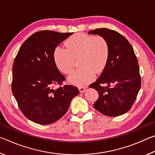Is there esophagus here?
Masks as SVG:
<instances>
[{
    "label": "esophagus",
    "instance_id": "esophagus-1",
    "mask_svg": "<svg viewBox=\"0 0 155 155\" xmlns=\"http://www.w3.org/2000/svg\"><path fill=\"white\" fill-rule=\"evenodd\" d=\"M87 88H88L87 86H80V87H78V90H79L80 92L83 93V92H84V91H85L86 90H87Z\"/></svg>",
    "mask_w": 155,
    "mask_h": 155
}]
</instances>
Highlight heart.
<instances>
[{"mask_svg": "<svg viewBox=\"0 0 155 155\" xmlns=\"http://www.w3.org/2000/svg\"><path fill=\"white\" fill-rule=\"evenodd\" d=\"M65 48L57 46L53 52V59L57 67L65 74L72 71L74 59H78L80 68L69 77L71 83L83 85L90 82L95 72L103 71L108 61L109 48L107 41L101 36L77 33L70 36L65 42Z\"/></svg>", "mask_w": 155, "mask_h": 155, "instance_id": "obj_1", "label": "heart"}]
</instances>
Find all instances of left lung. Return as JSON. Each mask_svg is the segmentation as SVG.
<instances>
[{"instance_id":"1","label":"left lung","mask_w":155,"mask_h":155,"mask_svg":"<svg viewBox=\"0 0 155 155\" xmlns=\"http://www.w3.org/2000/svg\"><path fill=\"white\" fill-rule=\"evenodd\" d=\"M88 33L103 37L109 48L103 72L89 86L98 91L94 108L110 117L124 114L132 107L141 87L140 67L133 47L122 35L109 28H96Z\"/></svg>"}]
</instances>
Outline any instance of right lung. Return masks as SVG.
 Segmentation results:
<instances>
[{
    "instance_id": "right-lung-1",
    "label": "right lung",
    "mask_w": 155,
    "mask_h": 155,
    "mask_svg": "<svg viewBox=\"0 0 155 155\" xmlns=\"http://www.w3.org/2000/svg\"><path fill=\"white\" fill-rule=\"evenodd\" d=\"M73 33L36 32L19 49L12 68V90L21 111L39 124H50L64 116L79 91L60 86L65 78L53 59L57 46Z\"/></svg>"
}]
</instances>
